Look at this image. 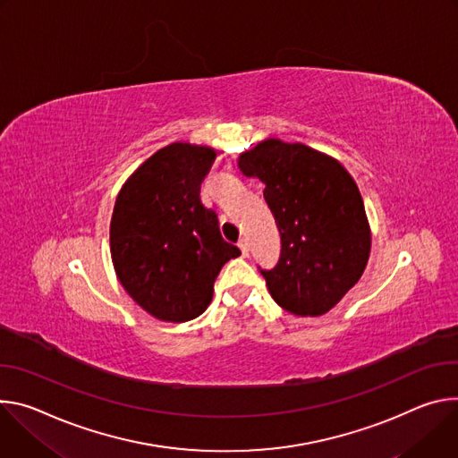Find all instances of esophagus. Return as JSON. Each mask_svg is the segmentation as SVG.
<instances>
[{
	"label": "esophagus",
	"instance_id": "1",
	"mask_svg": "<svg viewBox=\"0 0 458 458\" xmlns=\"http://www.w3.org/2000/svg\"><path fill=\"white\" fill-rule=\"evenodd\" d=\"M238 247H240V250H242V257H247V255H249V243H247L245 238H242V240L238 242Z\"/></svg>",
	"mask_w": 458,
	"mask_h": 458
}]
</instances>
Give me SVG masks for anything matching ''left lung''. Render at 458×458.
Returning a JSON list of instances; mask_svg holds the SVG:
<instances>
[{
	"instance_id": "8db88e82",
	"label": "left lung",
	"mask_w": 458,
	"mask_h": 458,
	"mask_svg": "<svg viewBox=\"0 0 458 458\" xmlns=\"http://www.w3.org/2000/svg\"><path fill=\"white\" fill-rule=\"evenodd\" d=\"M257 176L275 216L282 250L262 269L273 300L296 317H320L366 269L371 233L360 191L331 157L301 145L266 140L238 158Z\"/></svg>"
}]
</instances>
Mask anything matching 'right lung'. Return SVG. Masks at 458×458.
I'll return each mask as SVG.
<instances>
[{"mask_svg": "<svg viewBox=\"0 0 458 458\" xmlns=\"http://www.w3.org/2000/svg\"><path fill=\"white\" fill-rule=\"evenodd\" d=\"M216 155L171 143L122 187L111 220V255L123 289L158 320L187 322L208 310L215 280L240 249L220 234L218 216L199 199Z\"/></svg>", "mask_w": 458, "mask_h": 458, "instance_id": "1", "label": "right lung"}]
</instances>
